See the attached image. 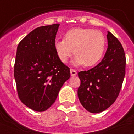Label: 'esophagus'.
<instances>
[{
  "instance_id": "1",
  "label": "esophagus",
  "mask_w": 134,
  "mask_h": 134,
  "mask_svg": "<svg viewBox=\"0 0 134 134\" xmlns=\"http://www.w3.org/2000/svg\"><path fill=\"white\" fill-rule=\"evenodd\" d=\"M70 74H71V76H75L77 74L76 71L75 70H74V69H70Z\"/></svg>"
}]
</instances>
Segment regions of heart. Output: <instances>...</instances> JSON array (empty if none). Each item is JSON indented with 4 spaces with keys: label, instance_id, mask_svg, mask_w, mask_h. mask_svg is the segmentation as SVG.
Wrapping results in <instances>:
<instances>
[{
    "label": "heart",
    "instance_id": "obj_1",
    "mask_svg": "<svg viewBox=\"0 0 134 134\" xmlns=\"http://www.w3.org/2000/svg\"><path fill=\"white\" fill-rule=\"evenodd\" d=\"M106 40L102 32L90 28H75L69 30L63 40L54 42V48L62 63H65L74 52V65L92 67L104 55Z\"/></svg>",
    "mask_w": 134,
    "mask_h": 134
}]
</instances>
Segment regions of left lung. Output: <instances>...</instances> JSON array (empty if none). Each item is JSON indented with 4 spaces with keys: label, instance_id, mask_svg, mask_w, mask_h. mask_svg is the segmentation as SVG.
<instances>
[{
    "label": "left lung",
    "instance_id": "left-lung-1",
    "mask_svg": "<svg viewBox=\"0 0 134 134\" xmlns=\"http://www.w3.org/2000/svg\"><path fill=\"white\" fill-rule=\"evenodd\" d=\"M107 40L108 48L102 62L78 74L81 80L78 97L82 106L92 113L104 111L115 102L125 76L126 58L122 46L108 31Z\"/></svg>",
    "mask_w": 134,
    "mask_h": 134
}]
</instances>
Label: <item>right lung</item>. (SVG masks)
Segmentation results:
<instances>
[{
    "mask_svg": "<svg viewBox=\"0 0 134 134\" xmlns=\"http://www.w3.org/2000/svg\"><path fill=\"white\" fill-rule=\"evenodd\" d=\"M59 24L38 27L17 46L14 79L19 97L28 108L42 112L50 108L70 77L54 48Z\"/></svg>",
    "mask_w": 134,
    "mask_h": 134,
    "instance_id": "obj_1",
    "label": "right lung"
}]
</instances>
